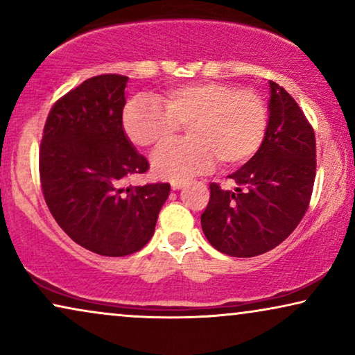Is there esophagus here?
I'll return each instance as SVG.
<instances>
[{"instance_id": "1", "label": "esophagus", "mask_w": 355, "mask_h": 355, "mask_svg": "<svg viewBox=\"0 0 355 355\" xmlns=\"http://www.w3.org/2000/svg\"><path fill=\"white\" fill-rule=\"evenodd\" d=\"M186 181H173L171 182V189L173 191H179V189H182L184 186H186Z\"/></svg>"}]
</instances>
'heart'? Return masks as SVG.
Instances as JSON below:
<instances>
[{
  "label": "heart",
  "instance_id": "1",
  "mask_svg": "<svg viewBox=\"0 0 355 355\" xmlns=\"http://www.w3.org/2000/svg\"><path fill=\"white\" fill-rule=\"evenodd\" d=\"M270 111L259 94L225 82H193L169 89L163 106L134 98L123 113L132 144L157 148L187 125L189 139L159 148L152 158L157 176L181 181L210 169L234 168L259 152L268 130Z\"/></svg>",
  "mask_w": 355,
  "mask_h": 355
}]
</instances>
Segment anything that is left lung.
Segmentation results:
<instances>
[{
	"mask_svg": "<svg viewBox=\"0 0 355 355\" xmlns=\"http://www.w3.org/2000/svg\"><path fill=\"white\" fill-rule=\"evenodd\" d=\"M270 121L259 152L230 174L234 191L210 184L202 230L221 254L255 257L293 232L312 197L317 147L312 124L293 96L270 80Z\"/></svg>",
	"mask_w": 355,
	"mask_h": 355,
	"instance_id": "left-lung-1",
	"label": "left lung"
}]
</instances>
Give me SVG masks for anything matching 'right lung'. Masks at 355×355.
Segmentation results:
<instances>
[{"mask_svg": "<svg viewBox=\"0 0 355 355\" xmlns=\"http://www.w3.org/2000/svg\"><path fill=\"white\" fill-rule=\"evenodd\" d=\"M128 77L101 74L67 92L48 113L38 153L45 202L76 244L125 257L152 239L169 184L124 187L148 171L123 129Z\"/></svg>", "mask_w": 355, "mask_h": 355, "instance_id": "add662e5", "label": "right lung"}]
</instances>
